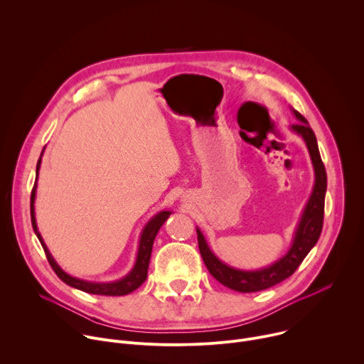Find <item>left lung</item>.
<instances>
[{
    "label": "left lung",
    "mask_w": 364,
    "mask_h": 364,
    "mask_svg": "<svg viewBox=\"0 0 364 364\" xmlns=\"http://www.w3.org/2000/svg\"><path fill=\"white\" fill-rule=\"evenodd\" d=\"M292 114L298 119L299 124L291 125V131L298 134L309 152L311 163L314 167V187L311 196L304 207L302 216L295 229L294 239L288 252L275 261L272 265L256 269V271H243L233 267L226 265L212 252L207 245L201 230L197 228V240L200 255L204 261V265L209 269L212 277L218 279L225 287L239 291V292H256L267 288H271L284 279L289 278L295 269L301 265L304 257L308 252L313 249L321 235L323 230V219H324V200L327 191V173L326 167L321 161V155L318 151V144L314 131L311 129L308 121L295 109Z\"/></svg>",
    "instance_id": "8db88e82"
}]
</instances>
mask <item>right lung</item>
Wrapping results in <instances>:
<instances>
[{
    "mask_svg": "<svg viewBox=\"0 0 364 364\" xmlns=\"http://www.w3.org/2000/svg\"><path fill=\"white\" fill-rule=\"evenodd\" d=\"M44 151V149H43ZM41 157L43 152L38 159L37 163V168H36V183L31 191V201H30V212H31V225L34 229V233L37 235L46 256L47 261L53 268V271L56 272V275L68 285L80 289L83 292L87 294H96V295H109V296H121V295H127L131 294L132 291H135L138 287H141L144 284V281L146 279V272H148V265H149V257H151V252H152V245H154V239L157 236L160 228L164 225V222L170 218V215L173 212L170 210H163L160 213L155 215L154 218H151L148 220V223L144 226L141 236H139V245H138V253H136V259L135 264L132 267V269L121 279L114 281V282H90V281H85V279H79L75 278L69 274H66L55 261V257L51 256V253L48 252L38 229H37V222H36V213H34V201H36V188H37V178H38V170H40V164H41Z\"/></svg>",
    "mask_w": 364,
    "mask_h": 364,
    "instance_id": "add662e5",
    "label": "right lung"
}]
</instances>
